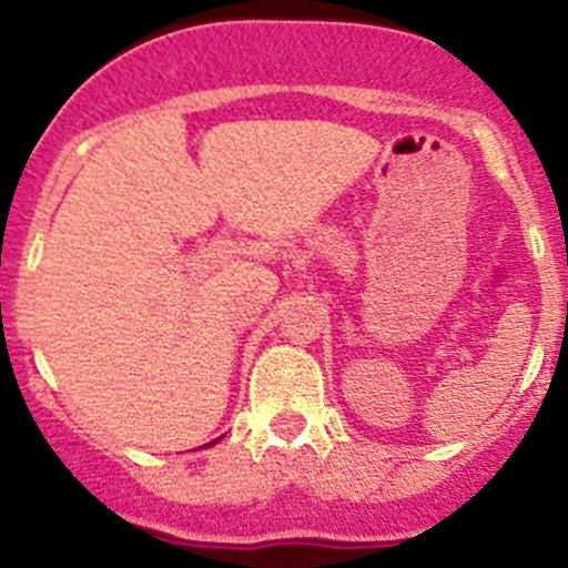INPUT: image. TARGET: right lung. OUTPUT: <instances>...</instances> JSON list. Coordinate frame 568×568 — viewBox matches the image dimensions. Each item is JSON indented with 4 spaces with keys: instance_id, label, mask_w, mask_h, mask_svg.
<instances>
[{
    "instance_id": "add662e5",
    "label": "right lung",
    "mask_w": 568,
    "mask_h": 568,
    "mask_svg": "<svg viewBox=\"0 0 568 568\" xmlns=\"http://www.w3.org/2000/svg\"><path fill=\"white\" fill-rule=\"evenodd\" d=\"M213 443H216V440H213ZM213 443H207V446H213Z\"/></svg>"
}]
</instances>
